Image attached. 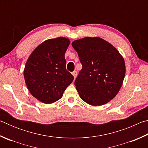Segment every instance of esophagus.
I'll list each match as a JSON object with an SVG mask.
<instances>
[{
  "instance_id": "obj_1",
  "label": "esophagus",
  "mask_w": 148,
  "mask_h": 148,
  "mask_svg": "<svg viewBox=\"0 0 148 148\" xmlns=\"http://www.w3.org/2000/svg\"><path fill=\"white\" fill-rule=\"evenodd\" d=\"M72 74L73 75V76L74 77V78H76V77H77V72L76 71L72 72Z\"/></svg>"
}]
</instances>
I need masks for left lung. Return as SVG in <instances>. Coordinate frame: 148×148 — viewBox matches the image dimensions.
<instances>
[{
	"label": "left lung",
	"mask_w": 148,
	"mask_h": 148,
	"mask_svg": "<svg viewBox=\"0 0 148 148\" xmlns=\"http://www.w3.org/2000/svg\"><path fill=\"white\" fill-rule=\"evenodd\" d=\"M78 54L82 69L74 85L84 102L101 106L113 99L125 75L123 57L109 42L99 37H86L72 43Z\"/></svg>",
	"instance_id": "left-lung-1"
}]
</instances>
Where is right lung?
Here are the masks:
<instances>
[{"instance_id": "obj_1", "label": "right lung", "mask_w": 148, "mask_h": 148, "mask_svg": "<svg viewBox=\"0 0 148 148\" xmlns=\"http://www.w3.org/2000/svg\"><path fill=\"white\" fill-rule=\"evenodd\" d=\"M69 39L64 37L42 42L29 56L24 69V78L31 95L42 102L51 104L62 97L74 79L66 69L64 54Z\"/></svg>"}]
</instances>
